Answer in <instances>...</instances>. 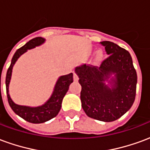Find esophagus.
Masks as SVG:
<instances>
[{
    "label": "esophagus",
    "mask_w": 150,
    "mask_h": 150,
    "mask_svg": "<svg viewBox=\"0 0 150 150\" xmlns=\"http://www.w3.org/2000/svg\"><path fill=\"white\" fill-rule=\"evenodd\" d=\"M78 75H77V74H76L75 72H74V80H75V81H78Z\"/></svg>",
    "instance_id": "1"
}]
</instances>
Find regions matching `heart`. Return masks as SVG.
<instances>
[{
  "label": "heart",
  "instance_id": "1",
  "mask_svg": "<svg viewBox=\"0 0 150 150\" xmlns=\"http://www.w3.org/2000/svg\"><path fill=\"white\" fill-rule=\"evenodd\" d=\"M96 58H97L98 60H100L102 58H103V53L101 52V51H99L97 53V55H96Z\"/></svg>",
  "mask_w": 150,
  "mask_h": 150
}]
</instances>
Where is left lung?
<instances>
[{
    "label": "left lung",
    "mask_w": 150,
    "mask_h": 150,
    "mask_svg": "<svg viewBox=\"0 0 150 150\" xmlns=\"http://www.w3.org/2000/svg\"><path fill=\"white\" fill-rule=\"evenodd\" d=\"M108 57L100 66L83 64L75 68L82 87V108L88 116L111 122L126 113L135 100L137 76L128 50L108 41L101 42ZM114 74L115 78L108 80ZM105 81L112 83L110 88Z\"/></svg>",
    "instance_id": "8db88e82"
}]
</instances>
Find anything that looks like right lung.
I'll return each instance as SVG.
<instances>
[{
  "mask_svg": "<svg viewBox=\"0 0 150 150\" xmlns=\"http://www.w3.org/2000/svg\"><path fill=\"white\" fill-rule=\"evenodd\" d=\"M45 42V39L41 37L35 38L29 41L25 45L18 49L15 52L14 55L11 61V64L8 67L6 74L5 79V84H6V92H7V98L9 106L11 107L13 111L17 115L21 116L25 120L28 122L34 123V124H40L48 121L50 119L55 117L62 107V101L66 93L68 91L70 84L73 82V74L70 73L68 75H62L59 77L58 81L56 83L54 90L52 96H50L49 100L42 106L36 108H30L27 106H21L13 103L8 94V84L10 82L12 75V69L16 61L20 56L27 51V50L34 48L35 46H40ZM0 88H1V80H0Z\"/></svg>",
  "mask_w": 150,
  "mask_h": 150,
  "instance_id": "add662e5",
  "label": "right lung"
}]
</instances>
